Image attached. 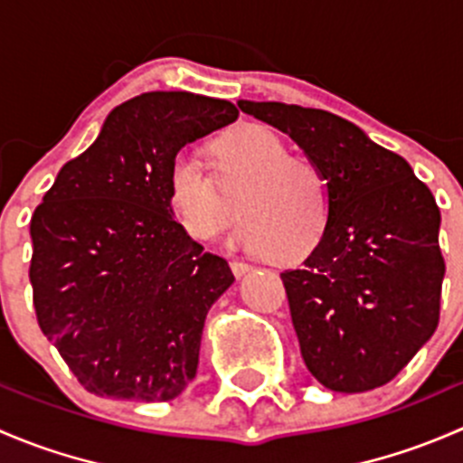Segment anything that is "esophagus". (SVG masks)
<instances>
[{"instance_id": "obj_1", "label": "esophagus", "mask_w": 463, "mask_h": 463, "mask_svg": "<svg viewBox=\"0 0 463 463\" xmlns=\"http://www.w3.org/2000/svg\"><path fill=\"white\" fill-rule=\"evenodd\" d=\"M231 270L235 273V278H244V275L250 270V266L244 264V261L235 260V261H231Z\"/></svg>"}]
</instances>
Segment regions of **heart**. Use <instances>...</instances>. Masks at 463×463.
<instances>
[{"label":"heart","instance_id":"obj_1","mask_svg":"<svg viewBox=\"0 0 463 463\" xmlns=\"http://www.w3.org/2000/svg\"><path fill=\"white\" fill-rule=\"evenodd\" d=\"M228 193L243 188L244 226L232 244L246 253L270 255L279 264L305 260L325 235L329 188L316 163L288 156L278 134L261 125H240L214 143ZM165 199L172 214L194 240H214L235 219L217 193L197 149H181L170 161Z\"/></svg>","mask_w":463,"mask_h":463}]
</instances>
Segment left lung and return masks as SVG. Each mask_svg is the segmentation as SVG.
Segmentation results:
<instances>
[{"instance_id": "8db88e82", "label": "left lung", "mask_w": 463, "mask_h": 463, "mask_svg": "<svg viewBox=\"0 0 463 463\" xmlns=\"http://www.w3.org/2000/svg\"><path fill=\"white\" fill-rule=\"evenodd\" d=\"M237 105L291 137L329 188L320 244L282 273L307 370L345 394L385 385L439 325L446 264L432 193L403 156L340 116L287 102Z\"/></svg>"}]
</instances>
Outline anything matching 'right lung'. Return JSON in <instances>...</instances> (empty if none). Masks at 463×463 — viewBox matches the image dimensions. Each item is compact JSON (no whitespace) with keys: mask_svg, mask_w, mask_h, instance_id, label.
<instances>
[{"mask_svg":"<svg viewBox=\"0 0 463 463\" xmlns=\"http://www.w3.org/2000/svg\"><path fill=\"white\" fill-rule=\"evenodd\" d=\"M240 116L231 100L147 91L114 107L31 219L40 329L85 390L172 401L194 381L210 307L235 282L165 199L170 161Z\"/></svg>","mask_w":463,"mask_h":463,"instance_id":"add662e5","label":"right lung"}]
</instances>
